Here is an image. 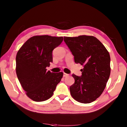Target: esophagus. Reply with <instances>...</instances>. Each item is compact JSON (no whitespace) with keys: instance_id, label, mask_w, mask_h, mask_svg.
I'll use <instances>...</instances> for the list:
<instances>
[{"instance_id":"obj_1","label":"esophagus","mask_w":127,"mask_h":127,"mask_svg":"<svg viewBox=\"0 0 127 127\" xmlns=\"http://www.w3.org/2000/svg\"><path fill=\"white\" fill-rule=\"evenodd\" d=\"M69 76V75H68V74H66V73H65V72H64V73H63V77H67V76Z\"/></svg>"}]
</instances>
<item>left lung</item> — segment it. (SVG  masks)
<instances>
[{"mask_svg":"<svg viewBox=\"0 0 127 127\" xmlns=\"http://www.w3.org/2000/svg\"><path fill=\"white\" fill-rule=\"evenodd\" d=\"M74 56L76 63L83 66L81 76L72 74L75 83L70 86L76 101L89 103L101 95L110 75V56L104 45L95 37L80 35L64 37Z\"/></svg>","mask_w":127,"mask_h":127,"instance_id":"obj_1","label":"left lung"}]
</instances>
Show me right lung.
<instances>
[{"mask_svg":"<svg viewBox=\"0 0 127 127\" xmlns=\"http://www.w3.org/2000/svg\"><path fill=\"white\" fill-rule=\"evenodd\" d=\"M63 37L37 35L30 37L18 51L16 72L26 95L35 101L50 98L63 77L62 72L47 71L52 62V51L61 44Z\"/></svg>","mask_w":127,"mask_h":127,"instance_id":"right-lung-1","label":"right lung"}]
</instances>
